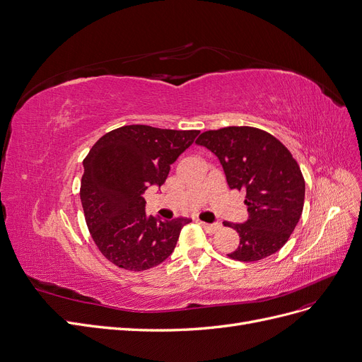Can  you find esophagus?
Listing matches in <instances>:
<instances>
[{
	"instance_id": "esophagus-1",
	"label": "esophagus",
	"mask_w": 362,
	"mask_h": 362,
	"mask_svg": "<svg viewBox=\"0 0 362 362\" xmlns=\"http://www.w3.org/2000/svg\"><path fill=\"white\" fill-rule=\"evenodd\" d=\"M199 225H202L203 228H204L207 233H216V231L221 228V225H219V223H207V222H199Z\"/></svg>"
}]
</instances>
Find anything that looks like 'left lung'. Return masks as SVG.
Returning <instances> with one entry per match:
<instances>
[{
	"label": "left lung",
	"instance_id": "1",
	"mask_svg": "<svg viewBox=\"0 0 362 362\" xmlns=\"http://www.w3.org/2000/svg\"><path fill=\"white\" fill-rule=\"evenodd\" d=\"M195 143L216 155L230 189L246 198L247 219L223 222L240 235L228 257L252 262L273 255L288 242L303 213L305 183L297 160L272 134L252 127L206 131Z\"/></svg>",
	"mask_w": 362,
	"mask_h": 362
}]
</instances>
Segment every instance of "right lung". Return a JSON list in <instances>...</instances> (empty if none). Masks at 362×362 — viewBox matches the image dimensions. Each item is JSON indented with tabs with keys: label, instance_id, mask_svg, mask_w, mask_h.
<instances>
[{
	"label": "right lung",
	"instance_id": "1",
	"mask_svg": "<svg viewBox=\"0 0 362 362\" xmlns=\"http://www.w3.org/2000/svg\"><path fill=\"white\" fill-rule=\"evenodd\" d=\"M198 134L127 125L107 132L85 158L80 199L88 228L103 255L120 269L141 272L164 262L191 222L146 215L143 194L165 183L170 165Z\"/></svg>",
	"mask_w": 362,
	"mask_h": 362
}]
</instances>
